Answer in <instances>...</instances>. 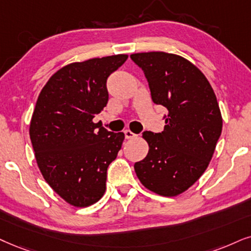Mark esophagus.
I'll list each match as a JSON object with an SVG mask.
<instances>
[{"mask_svg": "<svg viewBox=\"0 0 251 251\" xmlns=\"http://www.w3.org/2000/svg\"><path fill=\"white\" fill-rule=\"evenodd\" d=\"M124 134H125L126 139H134V138H136V136H138L135 134V133L129 131V129H126V131H124Z\"/></svg>", "mask_w": 251, "mask_h": 251, "instance_id": "obj_1", "label": "esophagus"}]
</instances>
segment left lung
Returning <instances> with one entry per match:
<instances>
[{"mask_svg":"<svg viewBox=\"0 0 251 251\" xmlns=\"http://www.w3.org/2000/svg\"><path fill=\"white\" fill-rule=\"evenodd\" d=\"M151 100L168 110L163 132H144L149 151L134 164L146 188L174 197L199 179L221 135L223 118L210 82L191 62L164 52L136 53Z\"/></svg>","mask_w":251,"mask_h":251,"instance_id":"1","label":"left lung"}]
</instances>
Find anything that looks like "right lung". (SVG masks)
Returning <instances> with one entry per match:
<instances>
[{"instance_id": "right-lung-1", "label": "right lung", "mask_w": 251, "mask_h": 251, "mask_svg": "<svg viewBox=\"0 0 251 251\" xmlns=\"http://www.w3.org/2000/svg\"><path fill=\"white\" fill-rule=\"evenodd\" d=\"M128 56L118 54L66 66L40 91L30 124L38 167L50 186L76 207L93 205L106 189L107 168L123 132L95 124L109 100L106 81Z\"/></svg>"}]
</instances>
